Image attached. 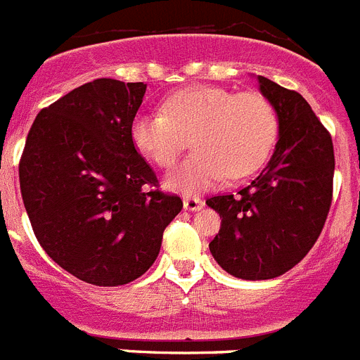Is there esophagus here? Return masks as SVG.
I'll return each instance as SVG.
<instances>
[{
    "label": "esophagus",
    "mask_w": 360,
    "mask_h": 360,
    "mask_svg": "<svg viewBox=\"0 0 360 360\" xmlns=\"http://www.w3.org/2000/svg\"><path fill=\"white\" fill-rule=\"evenodd\" d=\"M204 207V202L198 196H187L184 198V210L186 211H200Z\"/></svg>",
    "instance_id": "34e87169"
}]
</instances>
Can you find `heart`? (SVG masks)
Masks as SVG:
<instances>
[{
    "label": "heart",
    "instance_id": "obj_1",
    "mask_svg": "<svg viewBox=\"0 0 360 360\" xmlns=\"http://www.w3.org/2000/svg\"><path fill=\"white\" fill-rule=\"evenodd\" d=\"M276 112L257 92L235 94L222 87H189L164 101L162 112H140L131 140L158 167H171L187 146L193 153L165 176V187L200 193L227 178L248 176L262 165L276 138Z\"/></svg>",
    "mask_w": 360,
    "mask_h": 360
}]
</instances>
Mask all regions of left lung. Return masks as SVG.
Instances as JSON below:
<instances>
[{
    "mask_svg": "<svg viewBox=\"0 0 360 360\" xmlns=\"http://www.w3.org/2000/svg\"><path fill=\"white\" fill-rule=\"evenodd\" d=\"M278 120L268 165L236 195L207 198L222 218L210 244L218 266L242 281L284 275L317 242L333 196V142L299 92L257 76Z\"/></svg>",
    "mask_w": 360,
    "mask_h": 360,
    "instance_id": "1",
    "label": "left lung"
}]
</instances>
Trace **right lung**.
Listing matches in <instances>:
<instances>
[{
    "label": "right lung",
    "instance_id": "add662e5",
    "mask_svg": "<svg viewBox=\"0 0 360 360\" xmlns=\"http://www.w3.org/2000/svg\"><path fill=\"white\" fill-rule=\"evenodd\" d=\"M147 85L100 78L39 110L20 160L34 235L58 266L94 285L142 276L182 211L138 155L131 122Z\"/></svg>",
    "mask_w": 360,
    "mask_h": 360
}]
</instances>
